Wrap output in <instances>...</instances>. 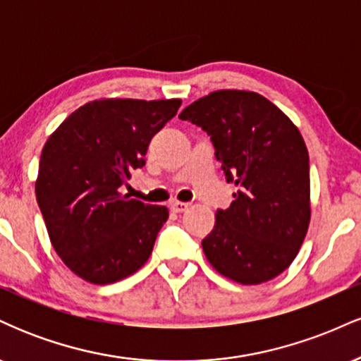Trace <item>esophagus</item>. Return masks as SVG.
I'll return each mask as SVG.
<instances>
[{
  "mask_svg": "<svg viewBox=\"0 0 361 361\" xmlns=\"http://www.w3.org/2000/svg\"><path fill=\"white\" fill-rule=\"evenodd\" d=\"M169 207H171L173 212L181 214V212H186V210H188L190 204H186V202H178V200H175V202H171V204H169Z\"/></svg>",
  "mask_w": 361,
  "mask_h": 361,
  "instance_id": "esophagus-1",
  "label": "esophagus"
}]
</instances>
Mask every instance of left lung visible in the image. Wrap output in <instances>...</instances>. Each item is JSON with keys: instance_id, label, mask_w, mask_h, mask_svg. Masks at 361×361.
<instances>
[{"instance_id": "1", "label": "left lung", "mask_w": 361, "mask_h": 361, "mask_svg": "<svg viewBox=\"0 0 361 361\" xmlns=\"http://www.w3.org/2000/svg\"><path fill=\"white\" fill-rule=\"evenodd\" d=\"M210 135L227 181L238 186L202 241L209 263L241 285L287 270L310 222L309 152L299 128L255 91L219 90L180 114Z\"/></svg>"}]
</instances>
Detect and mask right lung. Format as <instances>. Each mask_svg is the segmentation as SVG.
Masks as SVG:
<instances>
[{"mask_svg":"<svg viewBox=\"0 0 361 361\" xmlns=\"http://www.w3.org/2000/svg\"><path fill=\"white\" fill-rule=\"evenodd\" d=\"M181 100L103 98L73 111L40 154L35 195L66 267L106 285L144 267L168 209L120 193Z\"/></svg>","mask_w":361,"mask_h":361,"instance_id":"obj_1","label":"right lung"}]
</instances>
